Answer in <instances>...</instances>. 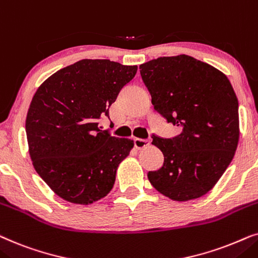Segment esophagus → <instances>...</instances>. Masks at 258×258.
<instances>
[{"label":"esophagus","instance_id":"esophagus-1","mask_svg":"<svg viewBox=\"0 0 258 258\" xmlns=\"http://www.w3.org/2000/svg\"><path fill=\"white\" fill-rule=\"evenodd\" d=\"M150 145V142L149 140H146V139H135V146H136V149H138V150H142V149H145V147H147Z\"/></svg>","mask_w":258,"mask_h":258}]
</instances>
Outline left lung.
Wrapping results in <instances>:
<instances>
[{
	"instance_id": "left-lung-1",
	"label": "left lung",
	"mask_w": 258,
	"mask_h": 258,
	"mask_svg": "<svg viewBox=\"0 0 258 258\" xmlns=\"http://www.w3.org/2000/svg\"><path fill=\"white\" fill-rule=\"evenodd\" d=\"M156 111L180 127L173 138L152 136L164 154L150 183L172 201L208 194L225 172L239 139L238 100L229 79L188 55L163 56L139 66Z\"/></svg>"
}]
</instances>
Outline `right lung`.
Segmentation results:
<instances>
[{
    "label": "right lung",
    "instance_id": "1",
    "mask_svg": "<svg viewBox=\"0 0 258 258\" xmlns=\"http://www.w3.org/2000/svg\"><path fill=\"white\" fill-rule=\"evenodd\" d=\"M138 67L85 59L37 88L26 119L34 169L59 197L87 205L112 190L133 140L115 138L99 121Z\"/></svg>",
    "mask_w": 258,
    "mask_h": 258
}]
</instances>
